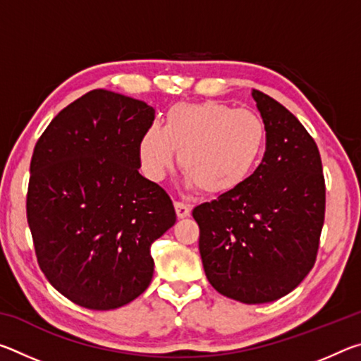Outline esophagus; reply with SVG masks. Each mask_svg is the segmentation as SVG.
<instances>
[{"label": "esophagus", "instance_id": "obj_1", "mask_svg": "<svg viewBox=\"0 0 361 361\" xmlns=\"http://www.w3.org/2000/svg\"><path fill=\"white\" fill-rule=\"evenodd\" d=\"M175 210H176V216L186 218V216H189V213H191V207H189L185 202H180V200H176Z\"/></svg>", "mask_w": 361, "mask_h": 361}]
</instances>
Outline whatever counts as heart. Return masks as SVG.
I'll return each mask as SVG.
<instances>
[{
    "instance_id": "1",
    "label": "heart",
    "mask_w": 361,
    "mask_h": 361,
    "mask_svg": "<svg viewBox=\"0 0 361 361\" xmlns=\"http://www.w3.org/2000/svg\"><path fill=\"white\" fill-rule=\"evenodd\" d=\"M267 127L259 114L219 102L176 103L164 129L149 126L140 138L138 154L149 180L161 181L173 167L176 151L189 185L210 195L235 191L259 166Z\"/></svg>"
}]
</instances>
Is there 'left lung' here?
<instances>
[{"label": "left lung", "mask_w": 361, "mask_h": 361, "mask_svg": "<svg viewBox=\"0 0 361 361\" xmlns=\"http://www.w3.org/2000/svg\"><path fill=\"white\" fill-rule=\"evenodd\" d=\"M266 152L240 188L195 207L199 252L218 293L245 304L288 295L314 267L326 188L319 148L283 105L252 90Z\"/></svg>", "instance_id": "1"}]
</instances>
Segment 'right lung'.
I'll list each match as a JSON object with an SVG mask.
<instances>
[{"label":"right lung","mask_w":361,"mask_h":361,"mask_svg":"<svg viewBox=\"0 0 361 361\" xmlns=\"http://www.w3.org/2000/svg\"><path fill=\"white\" fill-rule=\"evenodd\" d=\"M154 109L90 90L42 132L30 164L27 221L36 259L78 305L118 309L148 288L152 242L172 228L170 195L138 173L140 138Z\"/></svg>","instance_id":"right-lung-1"}]
</instances>
